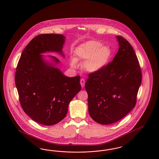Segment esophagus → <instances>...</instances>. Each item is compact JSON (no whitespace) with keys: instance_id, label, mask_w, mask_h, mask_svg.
Listing matches in <instances>:
<instances>
[{"instance_id":"esophagus-1","label":"esophagus","mask_w":159,"mask_h":159,"mask_svg":"<svg viewBox=\"0 0 159 159\" xmlns=\"http://www.w3.org/2000/svg\"><path fill=\"white\" fill-rule=\"evenodd\" d=\"M84 84H85V80L84 79H80V84L82 88H84Z\"/></svg>"}]
</instances>
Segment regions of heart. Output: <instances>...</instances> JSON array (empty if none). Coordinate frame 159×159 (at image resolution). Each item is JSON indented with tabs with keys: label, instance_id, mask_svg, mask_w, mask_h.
Segmentation results:
<instances>
[{
	"label": "heart",
	"instance_id": "heart-1",
	"mask_svg": "<svg viewBox=\"0 0 159 159\" xmlns=\"http://www.w3.org/2000/svg\"><path fill=\"white\" fill-rule=\"evenodd\" d=\"M78 58L85 61L84 69L90 73H98L103 70L108 65L112 55L111 48L96 41H90L78 46L75 50ZM70 66L77 69L79 63L76 58L70 60Z\"/></svg>",
	"mask_w": 159,
	"mask_h": 159
}]
</instances>
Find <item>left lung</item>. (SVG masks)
<instances>
[{
  "label": "left lung",
  "instance_id": "8db88e82",
  "mask_svg": "<svg viewBox=\"0 0 159 159\" xmlns=\"http://www.w3.org/2000/svg\"><path fill=\"white\" fill-rule=\"evenodd\" d=\"M119 49L112 62L90 73L85 83L90 117L102 125L120 121L135 107L142 75L138 58L125 38L116 37Z\"/></svg>",
  "mask_w": 159,
  "mask_h": 159
}]
</instances>
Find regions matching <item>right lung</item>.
I'll return each mask as SVG.
<instances>
[{
    "mask_svg": "<svg viewBox=\"0 0 159 159\" xmlns=\"http://www.w3.org/2000/svg\"><path fill=\"white\" fill-rule=\"evenodd\" d=\"M65 39L53 34L35 37L24 50L16 67L15 81L20 105L32 120L43 125L63 120L69 103L81 89L80 77L66 76L57 67L60 63L57 58L41 54L54 52L64 57Z\"/></svg>",
    "mask_w": 159,
    "mask_h": 159,
    "instance_id": "add662e5",
    "label": "right lung"
}]
</instances>
